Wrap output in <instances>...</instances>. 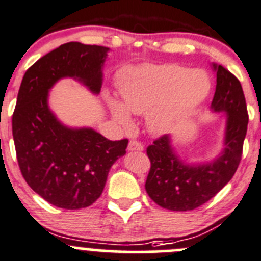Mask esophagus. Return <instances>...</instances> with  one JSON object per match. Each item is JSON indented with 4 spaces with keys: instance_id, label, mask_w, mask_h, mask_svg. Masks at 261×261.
<instances>
[{
    "instance_id": "34e87169",
    "label": "esophagus",
    "mask_w": 261,
    "mask_h": 261,
    "mask_svg": "<svg viewBox=\"0 0 261 261\" xmlns=\"http://www.w3.org/2000/svg\"><path fill=\"white\" fill-rule=\"evenodd\" d=\"M127 149H128V151H141L144 149V146H143V144L139 143V141L131 140L130 143H128Z\"/></svg>"
}]
</instances>
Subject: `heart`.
Listing matches in <instances>:
<instances>
[{
	"mask_svg": "<svg viewBox=\"0 0 261 261\" xmlns=\"http://www.w3.org/2000/svg\"><path fill=\"white\" fill-rule=\"evenodd\" d=\"M121 102L107 95L113 120L131 127L130 113L145 115L151 134L168 130L181 115L200 105L211 92V79L203 70H190L179 65L140 67L118 83Z\"/></svg>",
	"mask_w": 261,
	"mask_h": 261,
	"instance_id": "1",
	"label": "heart"
}]
</instances>
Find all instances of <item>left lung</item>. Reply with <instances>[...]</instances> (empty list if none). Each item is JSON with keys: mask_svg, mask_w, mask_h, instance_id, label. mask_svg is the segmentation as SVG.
I'll return each instance as SVG.
<instances>
[{"mask_svg": "<svg viewBox=\"0 0 261 261\" xmlns=\"http://www.w3.org/2000/svg\"><path fill=\"white\" fill-rule=\"evenodd\" d=\"M213 70L217 85L211 108L226 116L223 150L211 162L190 163L179 158L171 135L156 139L146 149L150 171L145 190L154 203L168 211H192L205 204L231 181L241 161L249 123L244 90L223 66L213 63Z\"/></svg>", "mask_w": 261, "mask_h": 261, "instance_id": "left-lung-1", "label": "left lung"}]
</instances>
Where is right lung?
<instances>
[{
  "label": "right lung",
  "instance_id": "add662e5",
  "mask_svg": "<svg viewBox=\"0 0 261 261\" xmlns=\"http://www.w3.org/2000/svg\"><path fill=\"white\" fill-rule=\"evenodd\" d=\"M108 50L65 43L30 66L20 85L12 115L20 171L33 191L58 208L92 205L102 195L112 164L126 154L127 139L112 141L92 127H69L48 106L49 90L65 77L99 94Z\"/></svg>",
  "mask_w": 261,
  "mask_h": 261
}]
</instances>
